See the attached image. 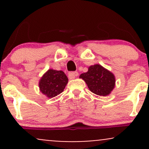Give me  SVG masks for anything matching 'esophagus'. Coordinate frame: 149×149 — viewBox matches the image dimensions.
Instances as JSON below:
<instances>
[{
  "label": "esophagus",
  "mask_w": 149,
  "mask_h": 149,
  "mask_svg": "<svg viewBox=\"0 0 149 149\" xmlns=\"http://www.w3.org/2000/svg\"><path fill=\"white\" fill-rule=\"evenodd\" d=\"M78 76V73L77 72V71L69 73V79H74V78Z\"/></svg>",
  "instance_id": "obj_1"
}]
</instances>
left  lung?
Here are the masks:
<instances>
[{"label": "left lung", "mask_w": 149, "mask_h": 149, "mask_svg": "<svg viewBox=\"0 0 149 149\" xmlns=\"http://www.w3.org/2000/svg\"><path fill=\"white\" fill-rule=\"evenodd\" d=\"M79 78L84 80L90 91L100 96L110 95L116 85L113 73L100 64L89 66L88 71L80 74Z\"/></svg>", "instance_id": "left-lung-1"}]
</instances>
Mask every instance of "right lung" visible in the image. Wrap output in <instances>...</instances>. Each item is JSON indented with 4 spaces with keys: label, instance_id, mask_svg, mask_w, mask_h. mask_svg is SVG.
I'll return each instance as SVG.
<instances>
[{
    "label": "right lung",
    "instance_id": "obj_1",
    "mask_svg": "<svg viewBox=\"0 0 149 149\" xmlns=\"http://www.w3.org/2000/svg\"><path fill=\"white\" fill-rule=\"evenodd\" d=\"M68 81L64 71L48 69L39 80L38 86L42 95L47 98H52L64 91Z\"/></svg>",
    "mask_w": 149,
    "mask_h": 149
}]
</instances>
